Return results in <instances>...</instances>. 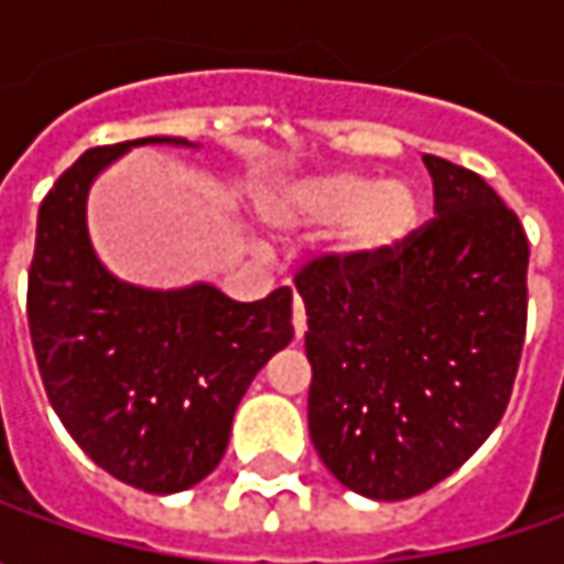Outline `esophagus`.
Segmentation results:
<instances>
[{"label": "esophagus", "mask_w": 564, "mask_h": 564, "mask_svg": "<svg viewBox=\"0 0 564 564\" xmlns=\"http://www.w3.org/2000/svg\"><path fill=\"white\" fill-rule=\"evenodd\" d=\"M292 326H294V336L301 338L307 333V314H304V301L294 294L292 297Z\"/></svg>", "instance_id": "obj_1"}]
</instances>
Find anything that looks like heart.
Segmentation results:
<instances>
[{
  "label": "heart",
  "instance_id": "1",
  "mask_svg": "<svg viewBox=\"0 0 564 564\" xmlns=\"http://www.w3.org/2000/svg\"><path fill=\"white\" fill-rule=\"evenodd\" d=\"M257 213L275 235H297L338 227L336 250L341 260L373 263L411 238L421 204L408 182H373L355 172H329L285 182L260 194Z\"/></svg>",
  "mask_w": 564,
  "mask_h": 564
}]
</instances>
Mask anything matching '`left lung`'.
I'll use <instances>...</instances> for the list:
<instances>
[{
    "label": "left lung",
    "mask_w": 564,
    "mask_h": 564,
    "mask_svg": "<svg viewBox=\"0 0 564 564\" xmlns=\"http://www.w3.org/2000/svg\"><path fill=\"white\" fill-rule=\"evenodd\" d=\"M433 219L395 253L294 275L323 465L367 499L426 492L502 421L528 329V235L470 169L423 156Z\"/></svg>",
    "instance_id": "1"
}]
</instances>
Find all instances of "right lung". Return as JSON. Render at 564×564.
Here are the masks:
<instances>
[{
  "mask_svg": "<svg viewBox=\"0 0 564 564\" xmlns=\"http://www.w3.org/2000/svg\"><path fill=\"white\" fill-rule=\"evenodd\" d=\"M141 138L87 150L58 175L36 216L28 323L58 421L116 480L182 492L223 462L231 417L263 364L294 336L292 289L231 301L197 282L138 289L99 263L87 235V191Z\"/></svg>",
  "mask_w": 564,
  "mask_h": 564,
  "instance_id": "right-lung-1",
  "label": "right lung"
}]
</instances>
